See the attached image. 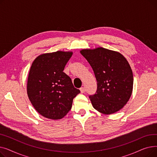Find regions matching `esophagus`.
I'll return each mask as SVG.
<instances>
[{"label": "esophagus", "mask_w": 157, "mask_h": 157, "mask_svg": "<svg viewBox=\"0 0 157 157\" xmlns=\"http://www.w3.org/2000/svg\"><path fill=\"white\" fill-rule=\"evenodd\" d=\"M80 91L81 93H84L85 92V87L80 88Z\"/></svg>", "instance_id": "obj_1"}]
</instances>
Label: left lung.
Returning <instances> with one entry per match:
<instances>
[{
	"label": "left lung",
	"mask_w": 157,
	"mask_h": 157,
	"mask_svg": "<svg viewBox=\"0 0 157 157\" xmlns=\"http://www.w3.org/2000/svg\"><path fill=\"white\" fill-rule=\"evenodd\" d=\"M91 65L97 81V92L89 97L94 108L111 114L123 108L132 95L133 73L121 53L104 48L80 52Z\"/></svg>",
	"instance_id": "1"
}]
</instances>
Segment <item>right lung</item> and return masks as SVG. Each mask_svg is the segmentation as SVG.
I'll list each match as a JSON object with an SVG mask.
<instances>
[{
    "mask_svg": "<svg viewBox=\"0 0 157 157\" xmlns=\"http://www.w3.org/2000/svg\"><path fill=\"white\" fill-rule=\"evenodd\" d=\"M72 52L57 51L38 56L33 62L27 81V94L32 105L43 117L59 120L71 110L80 90L63 72Z\"/></svg>",
    "mask_w": 157,
    "mask_h": 157,
    "instance_id": "1",
    "label": "right lung"
}]
</instances>
